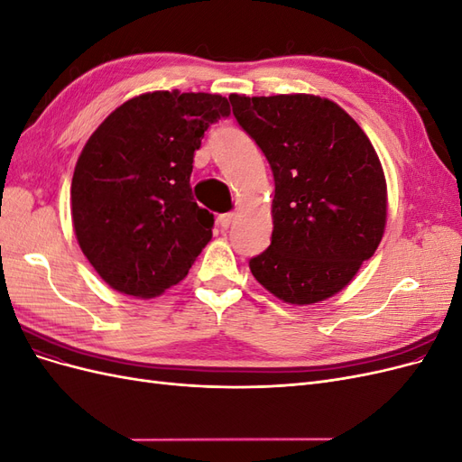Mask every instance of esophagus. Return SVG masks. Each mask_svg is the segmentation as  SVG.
I'll use <instances>...</instances> for the list:
<instances>
[{
    "mask_svg": "<svg viewBox=\"0 0 462 462\" xmlns=\"http://www.w3.org/2000/svg\"><path fill=\"white\" fill-rule=\"evenodd\" d=\"M231 221H233V214H231V212H229V214L217 216V226H219L221 229H227V227L231 226Z\"/></svg>",
    "mask_w": 462,
    "mask_h": 462,
    "instance_id": "obj_1",
    "label": "esophagus"
}]
</instances>
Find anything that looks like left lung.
Wrapping results in <instances>:
<instances>
[{"label": "left lung", "instance_id": "8db88e82", "mask_svg": "<svg viewBox=\"0 0 462 462\" xmlns=\"http://www.w3.org/2000/svg\"><path fill=\"white\" fill-rule=\"evenodd\" d=\"M229 102L275 180L272 245L250 258V272L291 304L333 297L383 236L387 185L372 143L328 97L231 94Z\"/></svg>", "mask_w": 462, "mask_h": 462}]
</instances>
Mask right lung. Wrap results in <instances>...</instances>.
<instances>
[{"instance_id":"1","label":"right lung","mask_w":462,"mask_h":462,"mask_svg":"<svg viewBox=\"0 0 462 462\" xmlns=\"http://www.w3.org/2000/svg\"><path fill=\"white\" fill-rule=\"evenodd\" d=\"M229 114L219 94L156 90L92 133L75 165L71 216L80 250L111 289L152 299L187 277L214 227L192 199L194 152Z\"/></svg>"}]
</instances>
